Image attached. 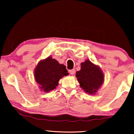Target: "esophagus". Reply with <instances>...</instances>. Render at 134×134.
<instances>
[{"instance_id":"obj_1","label":"esophagus","mask_w":134,"mask_h":134,"mask_svg":"<svg viewBox=\"0 0 134 134\" xmlns=\"http://www.w3.org/2000/svg\"><path fill=\"white\" fill-rule=\"evenodd\" d=\"M74 72H75V70L74 69H71V70H69V72L70 73V74H71V75H73L74 74Z\"/></svg>"}]
</instances>
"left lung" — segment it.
<instances>
[{"label": "left lung", "mask_w": 134, "mask_h": 134, "mask_svg": "<svg viewBox=\"0 0 134 134\" xmlns=\"http://www.w3.org/2000/svg\"><path fill=\"white\" fill-rule=\"evenodd\" d=\"M81 68L76 72L80 87L89 94H95L104 81V75L99 66L94 65L90 60L81 63Z\"/></svg>", "instance_id": "obj_1"}]
</instances>
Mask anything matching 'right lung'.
Returning <instances> with one entry per match:
<instances>
[{
  "label": "right lung",
  "mask_w": 134,
  "mask_h": 134,
  "mask_svg": "<svg viewBox=\"0 0 134 134\" xmlns=\"http://www.w3.org/2000/svg\"><path fill=\"white\" fill-rule=\"evenodd\" d=\"M68 74L65 66L51 56L40 60L34 71L35 80L45 93L55 89L60 79Z\"/></svg>",
  "instance_id": "1"
}]
</instances>
